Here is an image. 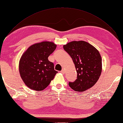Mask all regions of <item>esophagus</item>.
<instances>
[{
	"instance_id": "1",
	"label": "esophagus",
	"mask_w": 123,
	"mask_h": 123,
	"mask_svg": "<svg viewBox=\"0 0 123 123\" xmlns=\"http://www.w3.org/2000/svg\"><path fill=\"white\" fill-rule=\"evenodd\" d=\"M61 72L62 74H64L65 73V70H64V69H62V71H61Z\"/></svg>"
}]
</instances>
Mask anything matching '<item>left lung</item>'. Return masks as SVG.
I'll return each mask as SVG.
<instances>
[{
	"instance_id": "1",
	"label": "left lung",
	"mask_w": 123,
	"mask_h": 123,
	"mask_svg": "<svg viewBox=\"0 0 123 123\" xmlns=\"http://www.w3.org/2000/svg\"><path fill=\"white\" fill-rule=\"evenodd\" d=\"M74 63L77 77L69 82L72 89L83 92L92 88L98 80L102 72V59L98 50L85 41H73L63 46Z\"/></svg>"
}]
</instances>
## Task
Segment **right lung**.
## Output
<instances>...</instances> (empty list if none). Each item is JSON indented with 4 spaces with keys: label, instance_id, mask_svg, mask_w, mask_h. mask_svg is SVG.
<instances>
[{
    "label": "right lung",
    "instance_id": "add662e5",
    "mask_svg": "<svg viewBox=\"0 0 123 123\" xmlns=\"http://www.w3.org/2000/svg\"><path fill=\"white\" fill-rule=\"evenodd\" d=\"M56 45L51 42H42L30 46L22 55L18 69L22 80L29 88L42 91L48 86L58 73L48 58Z\"/></svg>",
    "mask_w": 123,
    "mask_h": 123
}]
</instances>
